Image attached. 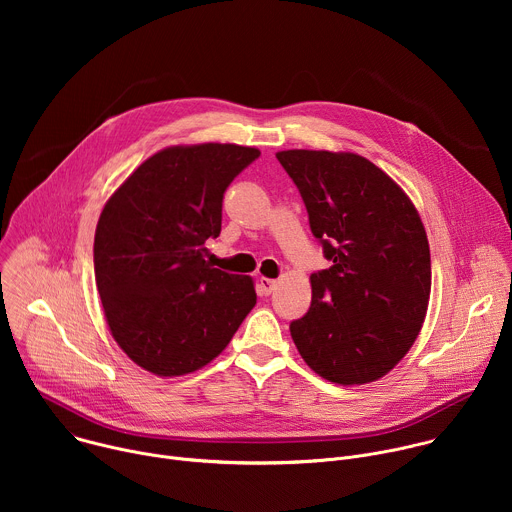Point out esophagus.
Listing matches in <instances>:
<instances>
[{"instance_id":"esophagus-1","label":"esophagus","mask_w":512,"mask_h":512,"mask_svg":"<svg viewBox=\"0 0 512 512\" xmlns=\"http://www.w3.org/2000/svg\"><path fill=\"white\" fill-rule=\"evenodd\" d=\"M259 287L265 296H271V291L277 287V281L275 279H269V277H261L259 279Z\"/></svg>"}]
</instances>
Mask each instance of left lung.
Returning <instances> with one entry per match:
<instances>
[{
    "mask_svg": "<svg viewBox=\"0 0 512 512\" xmlns=\"http://www.w3.org/2000/svg\"><path fill=\"white\" fill-rule=\"evenodd\" d=\"M279 164L298 186L328 269L310 275L312 304L289 324L320 377L362 385L387 375L425 320L431 259L407 194L356 154L287 150Z\"/></svg>",
    "mask_w": 512,
    "mask_h": 512,
    "instance_id": "obj_1",
    "label": "left lung"
}]
</instances>
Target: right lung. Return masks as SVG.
I'll return each instance as SVG.
<instances>
[{
    "instance_id": "1",
    "label": "right lung",
    "mask_w": 512,
    "mask_h": 512,
    "mask_svg": "<svg viewBox=\"0 0 512 512\" xmlns=\"http://www.w3.org/2000/svg\"><path fill=\"white\" fill-rule=\"evenodd\" d=\"M259 156L235 143L168 148L105 204L95 281L113 338L141 369H202L253 310V279L214 269L204 243L221 235L225 190Z\"/></svg>"
}]
</instances>
